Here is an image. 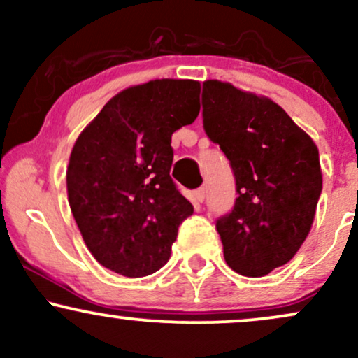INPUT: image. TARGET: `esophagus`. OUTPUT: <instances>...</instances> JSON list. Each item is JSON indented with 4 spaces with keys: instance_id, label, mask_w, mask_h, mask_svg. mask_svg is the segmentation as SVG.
I'll return each mask as SVG.
<instances>
[{
    "instance_id": "obj_1",
    "label": "esophagus",
    "mask_w": 358,
    "mask_h": 358,
    "mask_svg": "<svg viewBox=\"0 0 358 358\" xmlns=\"http://www.w3.org/2000/svg\"><path fill=\"white\" fill-rule=\"evenodd\" d=\"M205 193H207V192H205V188H199V190H195V192H193V196H195V200H196V202H199V203H202L203 200H205Z\"/></svg>"
}]
</instances>
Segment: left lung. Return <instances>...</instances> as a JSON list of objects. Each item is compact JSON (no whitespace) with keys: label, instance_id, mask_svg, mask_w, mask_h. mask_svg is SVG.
Wrapping results in <instances>:
<instances>
[{"label":"left lung","instance_id":"left-lung-1","mask_svg":"<svg viewBox=\"0 0 358 358\" xmlns=\"http://www.w3.org/2000/svg\"><path fill=\"white\" fill-rule=\"evenodd\" d=\"M203 127L231 162L239 196L217 220L225 262L236 273L261 278L289 262L313 225L322 193L318 148L271 101L203 82Z\"/></svg>","mask_w":358,"mask_h":358}]
</instances>
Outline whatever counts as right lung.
<instances>
[{
	"mask_svg": "<svg viewBox=\"0 0 358 358\" xmlns=\"http://www.w3.org/2000/svg\"><path fill=\"white\" fill-rule=\"evenodd\" d=\"M200 113V82L156 79L110 99L76 139L69 205L104 268L143 278L166 264L193 205L170 176L171 134Z\"/></svg>",
	"mask_w": 358,
	"mask_h": 358,
	"instance_id": "add662e5",
	"label": "right lung"
}]
</instances>
